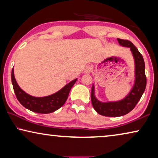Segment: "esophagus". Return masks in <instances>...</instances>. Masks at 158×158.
I'll use <instances>...</instances> for the list:
<instances>
[{"instance_id": "34e87169", "label": "esophagus", "mask_w": 158, "mask_h": 158, "mask_svg": "<svg viewBox=\"0 0 158 158\" xmlns=\"http://www.w3.org/2000/svg\"><path fill=\"white\" fill-rule=\"evenodd\" d=\"M91 70H92L91 66L88 65V66L85 67V69H84V73H90V71H91Z\"/></svg>"}]
</instances>
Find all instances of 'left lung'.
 Segmentation results:
<instances>
[{
    "mask_svg": "<svg viewBox=\"0 0 158 158\" xmlns=\"http://www.w3.org/2000/svg\"><path fill=\"white\" fill-rule=\"evenodd\" d=\"M121 46L130 48L135 62V81L129 94L122 100L103 102L95 95V87L93 84L91 89V103L97 113L104 116L116 117L124 116L130 112L141 98L146 88L145 64L143 57L137 47L128 40L117 39Z\"/></svg>",
    "mask_w": 158,
    "mask_h": 158,
    "instance_id": "obj_1",
    "label": "left lung"
}]
</instances>
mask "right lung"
<instances>
[{
    "instance_id": "right-lung-1",
    "label": "right lung",
    "mask_w": 158,
    "mask_h": 158,
    "mask_svg": "<svg viewBox=\"0 0 158 158\" xmlns=\"http://www.w3.org/2000/svg\"><path fill=\"white\" fill-rule=\"evenodd\" d=\"M11 81L16 96L21 104L26 109L39 114H49L62 107L68 99L71 88L77 81V78L70 81L55 94L44 97H35L28 94L19 87L14 77L12 69Z\"/></svg>"
}]
</instances>
